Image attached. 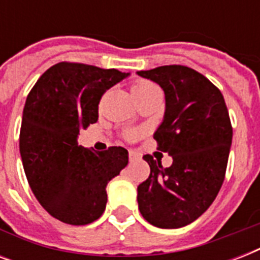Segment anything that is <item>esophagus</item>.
I'll list each match as a JSON object with an SVG mask.
<instances>
[{
  "instance_id": "esophagus-1",
  "label": "esophagus",
  "mask_w": 260,
  "mask_h": 260,
  "mask_svg": "<svg viewBox=\"0 0 260 260\" xmlns=\"http://www.w3.org/2000/svg\"><path fill=\"white\" fill-rule=\"evenodd\" d=\"M128 156H129L131 162H135V160H139V159H140V155L136 154L135 151H129V154H128Z\"/></svg>"
}]
</instances>
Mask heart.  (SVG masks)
Wrapping results in <instances>:
<instances>
[{
  "label": "heart",
  "mask_w": 260,
  "mask_h": 260,
  "mask_svg": "<svg viewBox=\"0 0 260 260\" xmlns=\"http://www.w3.org/2000/svg\"><path fill=\"white\" fill-rule=\"evenodd\" d=\"M155 85L150 81H146V79H138V81H135V83L132 85V93H134L135 98L139 100L140 97H143L144 94H147L148 91H151L152 89H155ZM136 136L135 132H129L128 134V138L134 139Z\"/></svg>",
  "instance_id": "obj_1"
}]
</instances>
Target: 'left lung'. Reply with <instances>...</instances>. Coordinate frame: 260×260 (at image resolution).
<instances>
[{
    "mask_svg": "<svg viewBox=\"0 0 260 260\" xmlns=\"http://www.w3.org/2000/svg\"><path fill=\"white\" fill-rule=\"evenodd\" d=\"M138 75L165 91L166 109L154 139L173 158L165 169L151 155L143 156L151 173L138 186L139 210L158 228H181L197 220L220 191L232 144L230 114L221 91L190 67L160 66Z\"/></svg>",
    "mask_w": 260,
    "mask_h": 260,
    "instance_id": "8db88e82",
    "label": "left lung"
}]
</instances>
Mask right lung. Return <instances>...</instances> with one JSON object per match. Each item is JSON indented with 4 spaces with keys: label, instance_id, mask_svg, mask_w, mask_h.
<instances>
[{
    "label": "right lung",
    "instance_id": "add662e5",
    "mask_svg": "<svg viewBox=\"0 0 260 260\" xmlns=\"http://www.w3.org/2000/svg\"><path fill=\"white\" fill-rule=\"evenodd\" d=\"M129 73L62 62L50 67L26 97L20 154L40 205L60 221L86 225L105 210L108 182L128 165L122 147L78 146L79 131L98 120L102 94Z\"/></svg>",
    "mask_w": 260,
    "mask_h": 260
}]
</instances>
